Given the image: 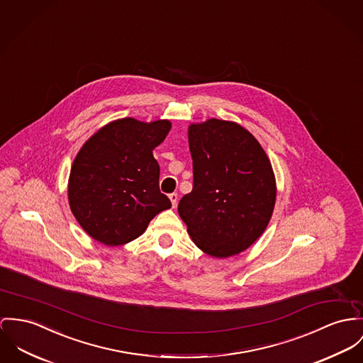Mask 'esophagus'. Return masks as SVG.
<instances>
[{"label":"esophagus","instance_id":"1","mask_svg":"<svg viewBox=\"0 0 363 363\" xmlns=\"http://www.w3.org/2000/svg\"><path fill=\"white\" fill-rule=\"evenodd\" d=\"M168 197H169V200H171L172 207H175V206H177V203H178V195H177V194H171Z\"/></svg>","mask_w":363,"mask_h":363}]
</instances>
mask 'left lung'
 <instances>
[{
  "label": "left lung",
  "instance_id": "obj_1",
  "mask_svg": "<svg viewBox=\"0 0 363 363\" xmlns=\"http://www.w3.org/2000/svg\"><path fill=\"white\" fill-rule=\"evenodd\" d=\"M188 142L194 189L181 199L178 214L203 252L238 255L271 221L277 203L271 160L249 130L229 120L189 124Z\"/></svg>",
  "mask_w": 363,
  "mask_h": 363
}]
</instances>
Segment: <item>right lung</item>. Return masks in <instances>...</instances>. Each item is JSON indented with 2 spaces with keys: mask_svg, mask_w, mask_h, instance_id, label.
<instances>
[{
  "mask_svg": "<svg viewBox=\"0 0 363 363\" xmlns=\"http://www.w3.org/2000/svg\"><path fill=\"white\" fill-rule=\"evenodd\" d=\"M169 120L117 118L85 140L67 182L70 210L94 240L105 246L133 242L171 207L159 189L153 149L166 140Z\"/></svg>",
  "mask_w": 363,
  "mask_h": 363,
  "instance_id": "right-lung-1",
  "label": "right lung"
}]
</instances>
